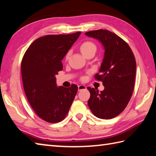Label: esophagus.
<instances>
[{"instance_id": "34e87169", "label": "esophagus", "mask_w": 156, "mask_h": 156, "mask_svg": "<svg viewBox=\"0 0 156 156\" xmlns=\"http://www.w3.org/2000/svg\"><path fill=\"white\" fill-rule=\"evenodd\" d=\"M87 87L85 85H79L78 86V90H84L86 89Z\"/></svg>"}]
</instances>
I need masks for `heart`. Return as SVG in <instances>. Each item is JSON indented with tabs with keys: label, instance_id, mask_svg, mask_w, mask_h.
Listing matches in <instances>:
<instances>
[{
	"label": "heart",
	"instance_id": "heart-1",
	"mask_svg": "<svg viewBox=\"0 0 156 156\" xmlns=\"http://www.w3.org/2000/svg\"><path fill=\"white\" fill-rule=\"evenodd\" d=\"M96 46L91 41H84V43L81 44V46L80 47V49L81 52L83 54L84 56H86L88 54L90 53V52H93V51H96ZM70 55V52H68L66 55V59L67 60L69 58Z\"/></svg>",
	"mask_w": 156,
	"mask_h": 156
}]
</instances>
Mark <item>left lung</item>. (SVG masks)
Returning <instances> with one entry per match:
<instances>
[{
    "label": "left lung",
    "instance_id": "8db88e82",
    "mask_svg": "<svg viewBox=\"0 0 156 156\" xmlns=\"http://www.w3.org/2000/svg\"><path fill=\"white\" fill-rule=\"evenodd\" d=\"M85 35L100 40L105 49L100 72L95 79L101 81L104 90L90 92L88 105L93 114L102 119L117 117L126 108L134 88L136 63L127 42L115 33L104 29L87 32Z\"/></svg>",
    "mask_w": 156,
    "mask_h": 156
}]
</instances>
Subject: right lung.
Listing matches in <instances>:
<instances>
[{
    "label": "right lung",
    "mask_w": 156,
    "mask_h": 156,
    "mask_svg": "<svg viewBox=\"0 0 156 156\" xmlns=\"http://www.w3.org/2000/svg\"><path fill=\"white\" fill-rule=\"evenodd\" d=\"M81 32L48 35L37 39L24 53L21 73L25 94L39 117L48 123L66 118L78 91V86L57 87L55 75L63 69L61 60Z\"/></svg>",
    "instance_id": "right-lung-1"
}]
</instances>
